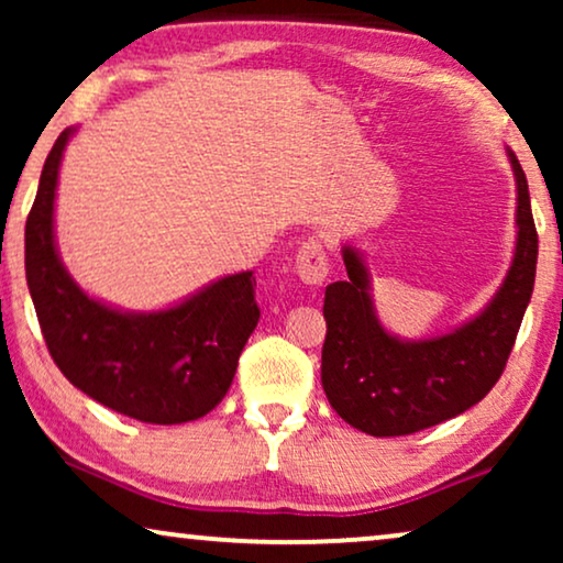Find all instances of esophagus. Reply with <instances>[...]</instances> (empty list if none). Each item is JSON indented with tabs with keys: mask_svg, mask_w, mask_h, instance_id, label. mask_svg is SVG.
Returning a JSON list of instances; mask_svg holds the SVG:
<instances>
[{
	"mask_svg": "<svg viewBox=\"0 0 563 563\" xmlns=\"http://www.w3.org/2000/svg\"><path fill=\"white\" fill-rule=\"evenodd\" d=\"M295 268L299 282L307 287H320L328 279V256L322 243L318 241H305L295 253Z\"/></svg>",
	"mask_w": 563,
	"mask_h": 563,
	"instance_id": "obj_1",
	"label": "esophagus"
}]
</instances>
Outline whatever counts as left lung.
Segmentation results:
<instances>
[{"label": "left lung", "mask_w": 563, "mask_h": 563, "mask_svg": "<svg viewBox=\"0 0 563 563\" xmlns=\"http://www.w3.org/2000/svg\"><path fill=\"white\" fill-rule=\"evenodd\" d=\"M515 174V251L495 297L449 333L407 341L376 314L372 272L356 245L343 243V282L328 284L322 389L333 410L361 433L410 435L456 418L495 387L518 338L536 284L538 233L526 174L507 148Z\"/></svg>", "instance_id": "1"}]
</instances>
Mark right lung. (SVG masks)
Here are the masks:
<instances>
[{"instance_id": "add662e5", "label": "right lung", "mask_w": 563, "mask_h": 563, "mask_svg": "<svg viewBox=\"0 0 563 563\" xmlns=\"http://www.w3.org/2000/svg\"><path fill=\"white\" fill-rule=\"evenodd\" d=\"M66 128L45 158L25 225V276L45 345L60 374L110 410L153 426H179L220 405L258 325L253 272L220 276L153 312L89 297L56 243V189Z\"/></svg>"}]
</instances>
